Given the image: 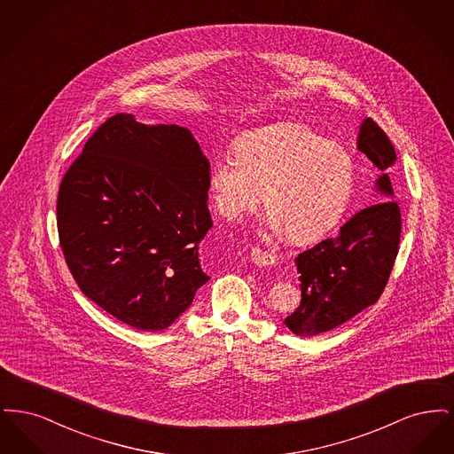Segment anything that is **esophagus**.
<instances>
[{
    "mask_svg": "<svg viewBox=\"0 0 454 454\" xmlns=\"http://www.w3.org/2000/svg\"><path fill=\"white\" fill-rule=\"evenodd\" d=\"M250 260L259 265V267H270L276 263V257L269 252H262L260 248H252V254H250Z\"/></svg>",
    "mask_w": 454,
    "mask_h": 454,
    "instance_id": "esophagus-1",
    "label": "esophagus"
}]
</instances>
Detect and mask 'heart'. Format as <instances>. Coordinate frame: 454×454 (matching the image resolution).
<instances>
[{"instance_id":"obj_1","label":"heart","mask_w":454,"mask_h":454,"mask_svg":"<svg viewBox=\"0 0 454 454\" xmlns=\"http://www.w3.org/2000/svg\"><path fill=\"white\" fill-rule=\"evenodd\" d=\"M235 156L209 170V194L230 221L254 211L263 192L267 226L296 243L325 235L344 215L354 189V163L337 143L300 124H279L239 136Z\"/></svg>"}]
</instances>
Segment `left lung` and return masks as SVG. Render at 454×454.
<instances>
[{"mask_svg":"<svg viewBox=\"0 0 454 454\" xmlns=\"http://www.w3.org/2000/svg\"><path fill=\"white\" fill-rule=\"evenodd\" d=\"M357 150L381 172L374 189L383 199L350 217L337 237L294 260L301 274V302L284 324L301 337L333 330L378 301L398 254L402 216L389 180L396 153L372 119L361 122Z\"/></svg>","mask_w":454,"mask_h":454,"instance_id":"8db88e82","label":"left lung"}]
</instances>
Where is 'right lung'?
I'll return each mask as SVG.
<instances>
[{"label": "right lung", "mask_w": 454, "mask_h": 454, "mask_svg": "<svg viewBox=\"0 0 454 454\" xmlns=\"http://www.w3.org/2000/svg\"><path fill=\"white\" fill-rule=\"evenodd\" d=\"M207 180L191 130L107 119L58 195L61 248L83 294L132 328H168L211 279L199 259L213 226Z\"/></svg>", "instance_id": "1"}]
</instances>
